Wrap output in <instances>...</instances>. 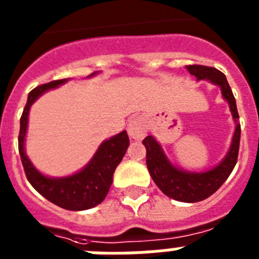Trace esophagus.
Returning a JSON list of instances; mask_svg holds the SVG:
<instances>
[{
	"label": "esophagus",
	"mask_w": 259,
	"mask_h": 259,
	"mask_svg": "<svg viewBox=\"0 0 259 259\" xmlns=\"http://www.w3.org/2000/svg\"><path fill=\"white\" fill-rule=\"evenodd\" d=\"M146 134V125L141 118H134L129 123V136L133 140H142Z\"/></svg>",
	"instance_id": "esophagus-1"
}]
</instances>
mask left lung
I'll use <instances>...</instances> for the list:
<instances>
[{
    "instance_id": "left-lung-1",
    "label": "left lung",
    "mask_w": 259,
    "mask_h": 259,
    "mask_svg": "<svg viewBox=\"0 0 259 259\" xmlns=\"http://www.w3.org/2000/svg\"><path fill=\"white\" fill-rule=\"evenodd\" d=\"M189 74L196 76L197 80H208V82L221 87L222 95L229 102L230 110L233 114L234 121L237 122L239 118L237 110L235 98L226 79V75L217 68L207 66H185ZM239 140H241V125L237 123L235 133H234L233 142L230 146L226 157L221 164L207 172L195 173L179 169L173 166L166 158L165 153L162 152L161 146L152 136L142 141L146 148V166L150 176L157 187L165 193L166 196L172 197L175 200L185 201V203H196L201 201L215 193L221 185L227 180L231 175L234 166L238 161V152H239Z\"/></svg>"
}]
</instances>
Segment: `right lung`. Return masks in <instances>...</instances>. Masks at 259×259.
<instances>
[{
	"instance_id": "1",
	"label": "right lung",
	"mask_w": 259,
	"mask_h": 259,
	"mask_svg": "<svg viewBox=\"0 0 259 259\" xmlns=\"http://www.w3.org/2000/svg\"><path fill=\"white\" fill-rule=\"evenodd\" d=\"M94 72L90 76H93ZM67 79L54 80L36 87L28 95L25 109L22 111L20 119V134H18V152L21 156V162L25 170L26 179L32 187L40 195L46 197L51 203L59 205L70 211H83L93 208L103 201L110 185L113 183V175L117 165L121 162L129 146V137L126 130L114 136L110 140H106L98 148L97 153L94 154L91 161L82 170L67 177H47L38 172L30 162L24 150L26 126H28V115L32 103L37 99L42 93L55 89L66 83Z\"/></svg>"
}]
</instances>
